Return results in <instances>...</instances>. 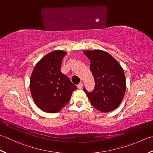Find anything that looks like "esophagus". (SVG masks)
Listing matches in <instances>:
<instances>
[{
  "label": "esophagus",
  "instance_id": "esophagus-1",
  "mask_svg": "<svg viewBox=\"0 0 153 153\" xmlns=\"http://www.w3.org/2000/svg\"><path fill=\"white\" fill-rule=\"evenodd\" d=\"M83 83H79L78 85H77V88L78 89H82V87H83Z\"/></svg>",
  "mask_w": 153,
  "mask_h": 153
}]
</instances>
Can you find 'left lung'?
Here are the masks:
<instances>
[{"label": "left lung", "instance_id": "left-lung-1", "mask_svg": "<svg viewBox=\"0 0 153 153\" xmlns=\"http://www.w3.org/2000/svg\"><path fill=\"white\" fill-rule=\"evenodd\" d=\"M90 59V70L95 79V88L88 93L83 89L91 104L101 112L117 108L126 90L125 76L121 65L109 53L101 50H86Z\"/></svg>", "mask_w": 153, "mask_h": 153}]
</instances>
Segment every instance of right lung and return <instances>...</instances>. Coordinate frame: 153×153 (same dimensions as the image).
Here are the masks:
<instances>
[{"instance_id": "obj_1", "label": "right lung", "mask_w": 153, "mask_h": 153, "mask_svg": "<svg viewBox=\"0 0 153 153\" xmlns=\"http://www.w3.org/2000/svg\"><path fill=\"white\" fill-rule=\"evenodd\" d=\"M67 52L54 50L42 58L31 74L30 88L36 105L47 113L59 111L66 105L77 87L60 71Z\"/></svg>"}]
</instances>
